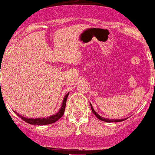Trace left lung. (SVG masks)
Returning a JSON list of instances; mask_svg holds the SVG:
<instances>
[{"label": "left lung", "mask_w": 155, "mask_h": 155, "mask_svg": "<svg viewBox=\"0 0 155 155\" xmlns=\"http://www.w3.org/2000/svg\"><path fill=\"white\" fill-rule=\"evenodd\" d=\"M91 104V103H90ZM91 110H92V112L94 113V114L95 115L96 117H97V118L99 119V120H102V121H105V122H107V123H112V122H114V123H118V122H122L123 121V120H113V119H107V118H104V117H102L101 116H99L98 114H97V112L95 111V110H94V108H93V106L91 104Z\"/></svg>", "instance_id": "8db88e82"}]
</instances>
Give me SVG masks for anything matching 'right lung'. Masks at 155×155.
<instances>
[{
	"mask_svg": "<svg viewBox=\"0 0 155 155\" xmlns=\"http://www.w3.org/2000/svg\"><path fill=\"white\" fill-rule=\"evenodd\" d=\"M69 95V93L65 95L64 99H63L62 105H61V109L59 110V111L58 113H56V114L52 115V116H50L48 117H46V118H37V119H30V118H26V117H24L21 116L19 114L16 113V114L18 115L20 118H21L24 121L27 122V123H30L31 125H48V124H52V123H54L55 122H56L57 120H59L61 117L64 115V110H65V105H66V102L67 99H68V97Z\"/></svg>",
	"mask_w": 155,
	"mask_h": 155,
	"instance_id": "add662e5",
	"label": "right lung"
}]
</instances>
